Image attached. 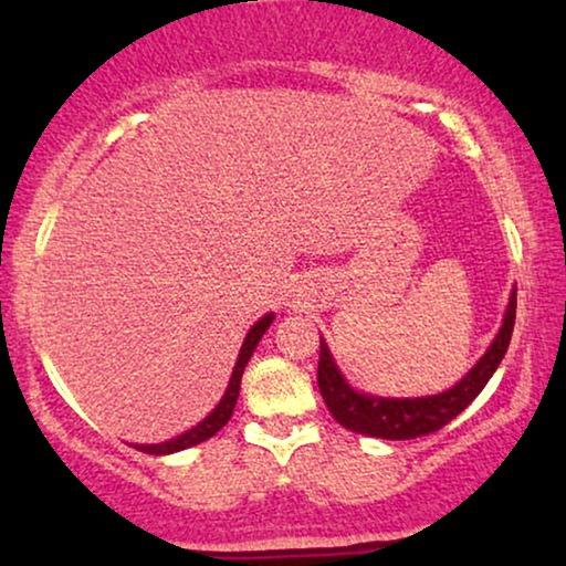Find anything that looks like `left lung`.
Instances as JSON below:
<instances>
[{
  "label": "left lung",
  "mask_w": 566,
  "mask_h": 566,
  "mask_svg": "<svg viewBox=\"0 0 566 566\" xmlns=\"http://www.w3.org/2000/svg\"><path fill=\"white\" fill-rule=\"evenodd\" d=\"M515 289L510 293V304L505 308V319L497 337L486 347V353L476 360V366L461 378L459 384L448 391L432 394V397L415 399H389L374 397V394L355 391L345 376L339 374L335 358H332L327 343L319 345V370H316V384H319L322 399L332 417L343 428L360 432V436L384 438V440H412L420 436H430L459 417L471 401L479 397L494 370L505 358L510 337L515 327Z\"/></svg>",
  "instance_id": "left-lung-1"
}]
</instances>
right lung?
Instances as JSON below:
<instances>
[{"instance_id":"add662e5","label":"right lung","mask_w":566,"mask_h":566,"mask_svg":"<svg viewBox=\"0 0 566 566\" xmlns=\"http://www.w3.org/2000/svg\"><path fill=\"white\" fill-rule=\"evenodd\" d=\"M273 319H275V314H265V316H262V319L254 322V327L250 332H247V337H244V343H242V350H239V358L234 363V370H231L227 391H223L221 401H219V405H216L213 412L208 415L203 422H198L196 428L185 430L182 436L165 440V443L134 446V448H138V451H144V453H151V455H167V453L185 451V448H192V446L203 443V440H208V438H213L216 432H219L223 424L231 420V412H234L237 399H239V386H242V374H244L247 360L252 358L254 347H258V343L262 339V335H265V332H268L270 324H273Z\"/></svg>"}]
</instances>
